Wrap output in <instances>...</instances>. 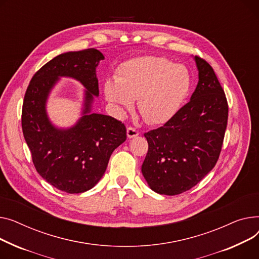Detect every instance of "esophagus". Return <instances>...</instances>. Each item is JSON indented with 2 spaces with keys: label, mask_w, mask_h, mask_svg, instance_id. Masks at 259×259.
Masks as SVG:
<instances>
[{
  "label": "esophagus",
  "mask_w": 259,
  "mask_h": 259,
  "mask_svg": "<svg viewBox=\"0 0 259 259\" xmlns=\"http://www.w3.org/2000/svg\"><path fill=\"white\" fill-rule=\"evenodd\" d=\"M126 133H127V137H128V138H135V137H137V136H138V135L140 134L135 127H132V126L127 127Z\"/></svg>",
  "instance_id": "1"
}]
</instances>
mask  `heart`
<instances>
[{
  "label": "heart",
  "mask_w": 259,
  "mask_h": 259,
  "mask_svg": "<svg viewBox=\"0 0 259 259\" xmlns=\"http://www.w3.org/2000/svg\"><path fill=\"white\" fill-rule=\"evenodd\" d=\"M192 89V76L184 65L162 56H140L119 66L116 80H106L104 95L119 115L138 108L150 124H164L184 105Z\"/></svg>",
  "instance_id": "heart-1"
}]
</instances>
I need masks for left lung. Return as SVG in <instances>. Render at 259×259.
I'll list each match as a JSON object with an SVG mask.
<instances>
[{
	"label": "left lung",
	"instance_id": "1",
	"mask_svg": "<svg viewBox=\"0 0 259 259\" xmlns=\"http://www.w3.org/2000/svg\"><path fill=\"white\" fill-rule=\"evenodd\" d=\"M199 82L178 114L163 126L144 134L148 151L142 174L160 194L183 193L215 166L228 122V102L212 67L195 56Z\"/></svg>",
	"mask_w": 259,
	"mask_h": 259
}]
</instances>
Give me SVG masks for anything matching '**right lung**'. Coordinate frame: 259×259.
Instances as JSON below:
<instances>
[{
	"label": "right lung",
	"instance_id": "1",
	"mask_svg": "<svg viewBox=\"0 0 259 259\" xmlns=\"http://www.w3.org/2000/svg\"><path fill=\"white\" fill-rule=\"evenodd\" d=\"M103 58L94 48L57 55L33 75L25 93L22 128L35 169L48 183L67 193L93 188L113 151L126 140V127L121 121L90 114L93 95L99 94L96 67ZM59 75L77 79L87 89L85 115L69 130L52 127L44 110Z\"/></svg>",
	"mask_w": 259,
	"mask_h": 259
}]
</instances>
